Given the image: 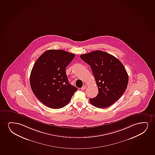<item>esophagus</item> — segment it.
Segmentation results:
<instances>
[{
	"instance_id": "esophagus-1",
	"label": "esophagus",
	"mask_w": 155,
	"mask_h": 155,
	"mask_svg": "<svg viewBox=\"0 0 155 155\" xmlns=\"http://www.w3.org/2000/svg\"><path fill=\"white\" fill-rule=\"evenodd\" d=\"M86 88H87L86 86H85V85H84V86L82 87H81V90H82V91H84V89H85Z\"/></svg>"
}]
</instances>
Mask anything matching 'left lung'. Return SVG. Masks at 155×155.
I'll list each match as a JSON object with an SVG mask.
<instances>
[{"label":"left lung","instance_id":"8db88e82","mask_svg":"<svg viewBox=\"0 0 155 155\" xmlns=\"http://www.w3.org/2000/svg\"><path fill=\"white\" fill-rule=\"evenodd\" d=\"M80 57L91 66L98 88L97 96L89 99L91 104L99 108L113 105L123 95L128 83V75L123 64L113 55L101 50Z\"/></svg>","mask_w":155,"mask_h":155}]
</instances>
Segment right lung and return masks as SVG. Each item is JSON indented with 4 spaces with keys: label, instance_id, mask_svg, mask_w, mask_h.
<instances>
[{
    "label": "right lung",
    "instance_id": "1",
    "mask_svg": "<svg viewBox=\"0 0 155 155\" xmlns=\"http://www.w3.org/2000/svg\"><path fill=\"white\" fill-rule=\"evenodd\" d=\"M74 57V54L66 51L50 49L35 63L30 74V86L37 98L46 106L64 107L78 90L69 83L66 73V68Z\"/></svg>",
    "mask_w": 155,
    "mask_h": 155
}]
</instances>
